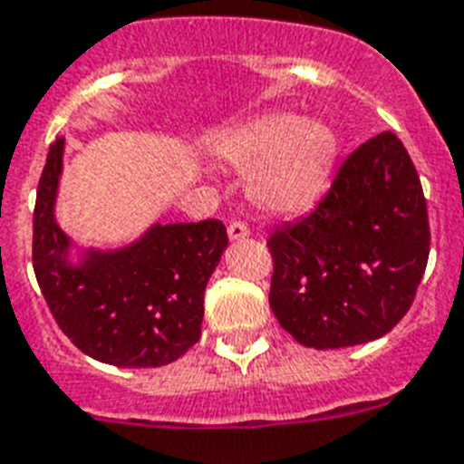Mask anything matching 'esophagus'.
Returning a JSON list of instances; mask_svg holds the SVG:
<instances>
[{
	"label": "esophagus",
	"mask_w": 464,
	"mask_h": 464,
	"mask_svg": "<svg viewBox=\"0 0 464 464\" xmlns=\"http://www.w3.org/2000/svg\"><path fill=\"white\" fill-rule=\"evenodd\" d=\"M250 236V228H247V224L245 221H231L228 224V238L231 240H243Z\"/></svg>",
	"instance_id": "1"
}]
</instances>
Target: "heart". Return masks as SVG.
<instances>
[{
	"instance_id": "heart-1",
	"label": "heart",
	"mask_w": 464,
	"mask_h": 464,
	"mask_svg": "<svg viewBox=\"0 0 464 464\" xmlns=\"http://www.w3.org/2000/svg\"><path fill=\"white\" fill-rule=\"evenodd\" d=\"M221 160L250 171V195L265 209L295 214L329 188L338 135L322 121L295 114H266L224 135Z\"/></svg>"
}]
</instances>
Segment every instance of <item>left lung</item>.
<instances>
[{
    "label": "left lung",
    "instance_id": "8db88e82",
    "mask_svg": "<svg viewBox=\"0 0 464 464\" xmlns=\"http://www.w3.org/2000/svg\"><path fill=\"white\" fill-rule=\"evenodd\" d=\"M429 243L415 164L391 130L379 133L343 161L307 217L266 240L271 312L307 348L382 338L415 300Z\"/></svg>",
    "mask_w": 464,
    "mask_h": 464
}]
</instances>
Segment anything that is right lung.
<instances>
[{"label":"right lung","mask_w":464,"mask_h":464,"mask_svg":"<svg viewBox=\"0 0 464 464\" xmlns=\"http://www.w3.org/2000/svg\"><path fill=\"white\" fill-rule=\"evenodd\" d=\"M63 138L49 147L33 214V269L52 317L75 348L116 367H161L202 334L205 288L228 245L219 219L152 226L138 243L66 262L54 221Z\"/></svg>","instance_id":"add662e5"}]
</instances>
